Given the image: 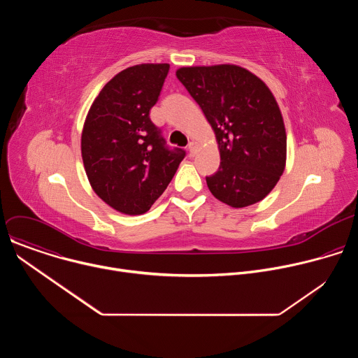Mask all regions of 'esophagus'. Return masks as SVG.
<instances>
[{
	"instance_id": "obj_1",
	"label": "esophagus",
	"mask_w": 358,
	"mask_h": 358,
	"mask_svg": "<svg viewBox=\"0 0 358 358\" xmlns=\"http://www.w3.org/2000/svg\"><path fill=\"white\" fill-rule=\"evenodd\" d=\"M188 150H189V156H195V152H196V150H198V144H196L195 141H191V143L188 144Z\"/></svg>"
}]
</instances>
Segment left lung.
<instances>
[{"label": "left lung", "mask_w": 358, "mask_h": 358, "mask_svg": "<svg viewBox=\"0 0 358 358\" xmlns=\"http://www.w3.org/2000/svg\"><path fill=\"white\" fill-rule=\"evenodd\" d=\"M211 124L221 164L211 194L232 208L262 201L286 167V129L268 85L250 71L221 64L176 72Z\"/></svg>", "instance_id": "left-lung-1"}]
</instances>
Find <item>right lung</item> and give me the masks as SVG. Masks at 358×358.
Instances as JSON below:
<instances>
[{
  "instance_id": "add662e5",
  "label": "right lung",
  "mask_w": 358,
  "mask_h": 358,
  "mask_svg": "<svg viewBox=\"0 0 358 358\" xmlns=\"http://www.w3.org/2000/svg\"><path fill=\"white\" fill-rule=\"evenodd\" d=\"M169 64H140L113 76L86 115L80 150L93 191L113 210L141 215L164 192L185 152L169 150L150 120Z\"/></svg>"
}]
</instances>
